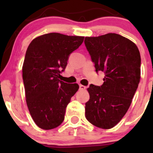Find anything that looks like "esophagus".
<instances>
[{
	"instance_id": "1",
	"label": "esophagus",
	"mask_w": 153,
	"mask_h": 153,
	"mask_svg": "<svg viewBox=\"0 0 153 153\" xmlns=\"http://www.w3.org/2000/svg\"><path fill=\"white\" fill-rule=\"evenodd\" d=\"M79 86H80V90H85V89L86 88V86H85V85H81V84H80V85H79Z\"/></svg>"
}]
</instances>
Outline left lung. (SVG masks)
I'll return each mask as SVG.
<instances>
[{
  "instance_id": "obj_1",
  "label": "left lung",
  "mask_w": 153,
  "mask_h": 153,
  "mask_svg": "<svg viewBox=\"0 0 153 153\" xmlns=\"http://www.w3.org/2000/svg\"><path fill=\"white\" fill-rule=\"evenodd\" d=\"M84 42L96 71L105 73L102 85L91 84L87 89L85 118L96 127L111 129L127 113L140 83V51L133 42L115 33L86 36Z\"/></svg>"
}]
</instances>
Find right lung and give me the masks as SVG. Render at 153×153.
Instances as JSON below:
<instances>
[{"instance_id":"right-lung-1","label":"right lung","mask_w":153,"mask_h":153,"mask_svg":"<svg viewBox=\"0 0 153 153\" xmlns=\"http://www.w3.org/2000/svg\"><path fill=\"white\" fill-rule=\"evenodd\" d=\"M84 36L49 33L31 41L22 67L26 101L35 124L45 130L57 127L66 107L79 88L77 83L59 80L70 54L82 45Z\"/></svg>"}]
</instances>
